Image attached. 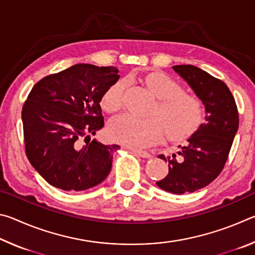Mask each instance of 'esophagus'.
I'll use <instances>...</instances> for the list:
<instances>
[{"label":"esophagus","mask_w":255,"mask_h":255,"mask_svg":"<svg viewBox=\"0 0 255 255\" xmlns=\"http://www.w3.org/2000/svg\"><path fill=\"white\" fill-rule=\"evenodd\" d=\"M130 150H132L133 153L137 154L138 156L143 157V158H149L150 157V154L148 152H146V150H141V149H136V148H130Z\"/></svg>","instance_id":"34e87169"}]
</instances>
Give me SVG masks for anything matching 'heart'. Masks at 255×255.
Instances as JSON below:
<instances>
[{
    "instance_id": "obj_1",
    "label": "heart",
    "mask_w": 255,
    "mask_h": 255,
    "mask_svg": "<svg viewBox=\"0 0 255 255\" xmlns=\"http://www.w3.org/2000/svg\"><path fill=\"white\" fill-rule=\"evenodd\" d=\"M145 82L158 99L152 115L140 119L131 115L114 118L108 126L112 140L129 147H146L165 136L171 140H182L191 136L204 120V103L195 94L183 92V88L165 73L152 72ZM126 81L120 79L106 90L101 106L106 111L116 112L124 105Z\"/></svg>"
}]
</instances>
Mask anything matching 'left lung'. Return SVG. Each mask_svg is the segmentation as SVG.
Instances as JSON below:
<instances>
[{"mask_svg":"<svg viewBox=\"0 0 255 255\" xmlns=\"http://www.w3.org/2000/svg\"><path fill=\"white\" fill-rule=\"evenodd\" d=\"M173 70L188 82L206 108V122L189 138L176 158L159 155L169 162V173L156 184L176 195L205 188L223 171L239 129V111L231 90L222 80L193 65Z\"/></svg>","mask_w":255,"mask_h":255,"instance_id":"obj_1","label":"left lung"}]
</instances>
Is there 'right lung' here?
Wrapping results in <instances>:
<instances>
[{"instance_id":"1","label":"right lung","mask_w":255,"mask_h":255,"mask_svg":"<svg viewBox=\"0 0 255 255\" xmlns=\"http://www.w3.org/2000/svg\"><path fill=\"white\" fill-rule=\"evenodd\" d=\"M119 77L117 67L76 64L33 85L21 112L25 154L50 185L82 191L109 174L112 153L120 146L90 136L105 125L100 101Z\"/></svg>"}]
</instances>
